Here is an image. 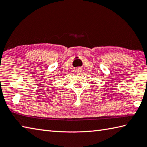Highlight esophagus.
Here are the masks:
<instances>
[{
  "instance_id": "34e87169",
  "label": "esophagus",
  "mask_w": 147,
  "mask_h": 147,
  "mask_svg": "<svg viewBox=\"0 0 147 147\" xmlns=\"http://www.w3.org/2000/svg\"><path fill=\"white\" fill-rule=\"evenodd\" d=\"M75 71L76 72V73H80V72H82V69H81V68H80V67L76 68Z\"/></svg>"
}]
</instances>
